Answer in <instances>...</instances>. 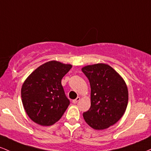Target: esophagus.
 Returning a JSON list of instances; mask_svg holds the SVG:
<instances>
[{
    "mask_svg": "<svg viewBox=\"0 0 151 151\" xmlns=\"http://www.w3.org/2000/svg\"><path fill=\"white\" fill-rule=\"evenodd\" d=\"M80 100H81V98L80 97H78L77 98H76L75 100H73V103L74 104H76V103H77L79 101H80Z\"/></svg>",
    "mask_w": 151,
    "mask_h": 151,
    "instance_id": "obj_1",
    "label": "esophagus"
}]
</instances>
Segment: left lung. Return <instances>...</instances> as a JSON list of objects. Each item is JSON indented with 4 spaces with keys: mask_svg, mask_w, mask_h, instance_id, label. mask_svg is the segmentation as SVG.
<instances>
[{
    "mask_svg": "<svg viewBox=\"0 0 151 151\" xmlns=\"http://www.w3.org/2000/svg\"><path fill=\"white\" fill-rule=\"evenodd\" d=\"M83 73L91 85V108L83 113L85 121L96 130H103L119 121L128 101V88L121 76L107 64L87 65Z\"/></svg>",
    "mask_w": 151,
    "mask_h": 151,
    "instance_id": "1",
    "label": "left lung"
}]
</instances>
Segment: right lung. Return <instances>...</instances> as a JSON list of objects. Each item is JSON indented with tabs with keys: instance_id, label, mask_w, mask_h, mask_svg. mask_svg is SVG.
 <instances>
[{
	"instance_id": "add662e5",
	"label": "right lung",
	"mask_w": 151,
	"mask_h": 151,
	"mask_svg": "<svg viewBox=\"0 0 151 151\" xmlns=\"http://www.w3.org/2000/svg\"><path fill=\"white\" fill-rule=\"evenodd\" d=\"M72 65L49 61L27 78L21 88L23 107L28 116L39 125L49 126L60 119L70 104L61 80Z\"/></svg>"
}]
</instances>
